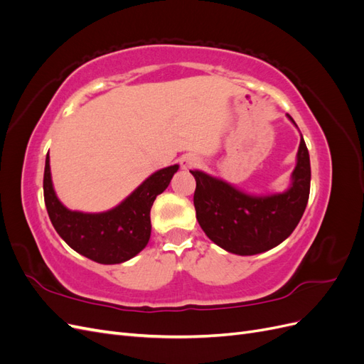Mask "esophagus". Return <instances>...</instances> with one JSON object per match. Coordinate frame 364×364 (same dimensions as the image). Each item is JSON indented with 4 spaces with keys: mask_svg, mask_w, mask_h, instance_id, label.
Returning a JSON list of instances; mask_svg holds the SVG:
<instances>
[{
    "mask_svg": "<svg viewBox=\"0 0 364 364\" xmlns=\"http://www.w3.org/2000/svg\"><path fill=\"white\" fill-rule=\"evenodd\" d=\"M197 164H199V158H196L194 155H185V156L181 159V165H182L183 168L196 167Z\"/></svg>",
    "mask_w": 364,
    "mask_h": 364,
    "instance_id": "34e87169",
    "label": "esophagus"
}]
</instances>
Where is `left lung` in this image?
<instances>
[{"mask_svg": "<svg viewBox=\"0 0 364 364\" xmlns=\"http://www.w3.org/2000/svg\"><path fill=\"white\" fill-rule=\"evenodd\" d=\"M190 171L196 179L197 222L209 240L237 255H257L281 245L299 223L310 196L311 167L304 138L291 185L284 193L250 196L203 171Z\"/></svg>", "mask_w": 364, "mask_h": 364, "instance_id": "8db88e82", "label": "left lung"}]
</instances>
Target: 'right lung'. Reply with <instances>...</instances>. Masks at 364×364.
<instances>
[{
    "label": "right lung",
    "mask_w": 364,
    "mask_h": 364,
    "mask_svg": "<svg viewBox=\"0 0 364 364\" xmlns=\"http://www.w3.org/2000/svg\"><path fill=\"white\" fill-rule=\"evenodd\" d=\"M179 165L153 173L118 206L106 213L70 211L53 188L50 156L43 171V199L56 232L71 249L100 264L124 262L144 249L150 240V209L167 188Z\"/></svg>",
    "instance_id": "add662e5"
}]
</instances>
